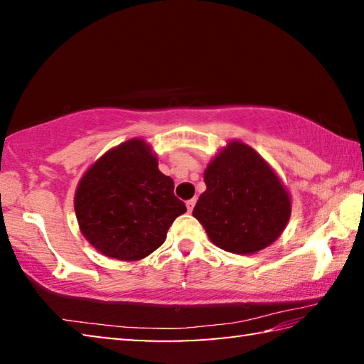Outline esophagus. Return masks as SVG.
Segmentation results:
<instances>
[{
    "label": "esophagus",
    "mask_w": 364,
    "mask_h": 364,
    "mask_svg": "<svg viewBox=\"0 0 364 364\" xmlns=\"http://www.w3.org/2000/svg\"><path fill=\"white\" fill-rule=\"evenodd\" d=\"M196 205V199H189L186 200V207H188V212H193V208Z\"/></svg>",
    "instance_id": "esophagus-1"
}]
</instances>
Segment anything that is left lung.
<instances>
[{"instance_id":"8db88e82","label":"left lung","mask_w":364,"mask_h":364,"mask_svg":"<svg viewBox=\"0 0 364 364\" xmlns=\"http://www.w3.org/2000/svg\"><path fill=\"white\" fill-rule=\"evenodd\" d=\"M207 189L193 210L217 247L250 255L286 230L292 200L284 183L255 149L230 139L204 171Z\"/></svg>"}]
</instances>
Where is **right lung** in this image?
I'll return each mask as SVG.
<instances>
[{"mask_svg":"<svg viewBox=\"0 0 364 364\" xmlns=\"http://www.w3.org/2000/svg\"><path fill=\"white\" fill-rule=\"evenodd\" d=\"M173 188L152 147L143 138L128 139L102 154L78 181L73 207L80 231L102 255L141 260L186 212Z\"/></svg>","mask_w":364,"mask_h":364,"instance_id":"right-lung-1","label":"right lung"}]
</instances>
